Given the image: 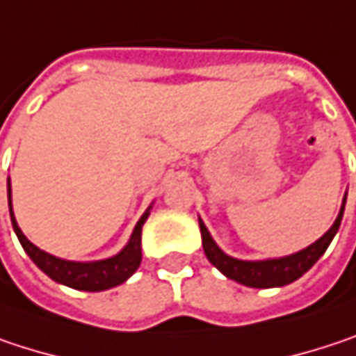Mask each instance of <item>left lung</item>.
Returning <instances> with one entry per match:
<instances>
[{
    "label": "left lung",
    "instance_id": "8db88e82",
    "mask_svg": "<svg viewBox=\"0 0 356 356\" xmlns=\"http://www.w3.org/2000/svg\"><path fill=\"white\" fill-rule=\"evenodd\" d=\"M344 204H346V193L342 197V206H340L339 216L334 220V224L328 228L326 234H322L316 243H312L306 248L287 254V257H277V259H261V261H244L226 254L216 241L211 238L210 230L206 228L204 220L200 218V232H202V244H204V252L208 257L211 265L226 275L228 279L246 285V287H257V289H269V287H283L293 283L296 279H300L302 275L307 273L314 263L326 252L328 244L332 243V238L337 236L342 222V213H344Z\"/></svg>",
    "mask_w": 356,
    "mask_h": 356
}]
</instances>
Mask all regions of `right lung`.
Instances as JSON below:
<instances>
[{
  "instance_id": "right-lung-1",
  "label": "right lung",
  "mask_w": 356,
  "mask_h": 356,
  "mask_svg": "<svg viewBox=\"0 0 356 356\" xmlns=\"http://www.w3.org/2000/svg\"><path fill=\"white\" fill-rule=\"evenodd\" d=\"M8 204H10V218H12L14 232H16L19 244L24 246L26 254L34 261V265L42 273H47L52 281H56L60 285L81 289V291H104V289H112L115 285L124 283L140 267V261H143V246H140L143 226H145L146 218L150 216L152 204L140 216V220L136 222V226L132 230L130 241L118 254L102 259V261H85V263L54 257L47 250L38 248L36 244H32L24 236V232L17 226L14 208H12V183H10V179H8Z\"/></svg>"
}]
</instances>
